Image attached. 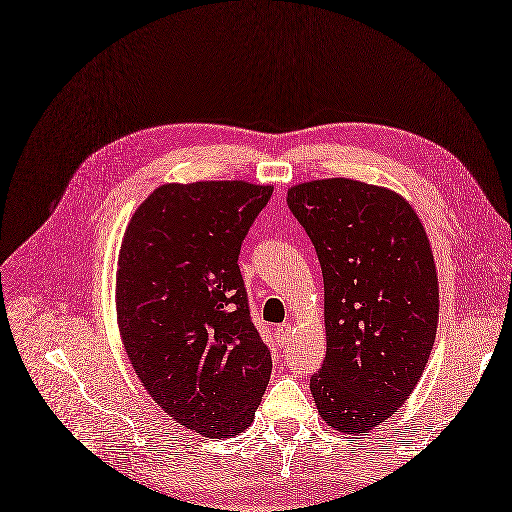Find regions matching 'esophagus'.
Wrapping results in <instances>:
<instances>
[{
  "instance_id": "34e87169",
  "label": "esophagus",
  "mask_w": 512,
  "mask_h": 512,
  "mask_svg": "<svg viewBox=\"0 0 512 512\" xmlns=\"http://www.w3.org/2000/svg\"><path fill=\"white\" fill-rule=\"evenodd\" d=\"M276 337H278V343H280V345H286L288 339H291V324H288V322L278 324V326H276Z\"/></svg>"
}]
</instances>
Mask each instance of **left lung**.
I'll return each mask as SVG.
<instances>
[{
	"label": "left lung",
	"instance_id": "obj_1",
	"mask_svg": "<svg viewBox=\"0 0 512 512\" xmlns=\"http://www.w3.org/2000/svg\"><path fill=\"white\" fill-rule=\"evenodd\" d=\"M324 278L326 358L309 379L318 412L366 433L414 391L435 343L439 286L429 240L402 196L332 177L288 190Z\"/></svg>",
	"mask_w": 512,
	"mask_h": 512
}]
</instances>
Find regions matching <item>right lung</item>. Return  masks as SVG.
<instances>
[{"mask_svg": "<svg viewBox=\"0 0 512 512\" xmlns=\"http://www.w3.org/2000/svg\"><path fill=\"white\" fill-rule=\"evenodd\" d=\"M274 188L167 184L133 213L119 253L117 316L150 397L211 439L251 425L272 355L238 268L244 236Z\"/></svg>", "mask_w": 512, "mask_h": 512, "instance_id": "right-lung-1", "label": "right lung"}]
</instances>
